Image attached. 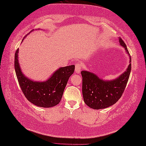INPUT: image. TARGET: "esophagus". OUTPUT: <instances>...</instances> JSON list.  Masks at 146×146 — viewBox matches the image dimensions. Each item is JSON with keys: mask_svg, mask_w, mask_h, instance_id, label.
I'll return each instance as SVG.
<instances>
[{"mask_svg": "<svg viewBox=\"0 0 146 146\" xmlns=\"http://www.w3.org/2000/svg\"><path fill=\"white\" fill-rule=\"evenodd\" d=\"M82 65L81 62H78L76 64V67H75V72L76 74H79L81 72V69Z\"/></svg>", "mask_w": 146, "mask_h": 146, "instance_id": "1", "label": "esophagus"}]
</instances>
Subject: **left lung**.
I'll list each match as a JSON object with an SVG mask.
<instances>
[{
	"label": "left lung",
	"instance_id": "1",
	"mask_svg": "<svg viewBox=\"0 0 146 146\" xmlns=\"http://www.w3.org/2000/svg\"><path fill=\"white\" fill-rule=\"evenodd\" d=\"M120 45L124 47L129 55L127 46L121 38ZM131 57L126 71L111 81H105L88 71L82 70V95L84 103L94 110L106 108L117 103L125 89L131 71Z\"/></svg>",
	"mask_w": 146,
	"mask_h": 146
}]
</instances>
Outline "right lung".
I'll return each mask as SVG.
<instances>
[{"label": "right lung", "instance_id": "1", "mask_svg": "<svg viewBox=\"0 0 146 146\" xmlns=\"http://www.w3.org/2000/svg\"><path fill=\"white\" fill-rule=\"evenodd\" d=\"M18 52L17 49L15 53L14 68L20 88L25 97L29 102L40 107L50 108L58 105L68 80L74 72L75 65L59 68L46 81H33L21 72L18 62Z\"/></svg>", "mask_w": 146, "mask_h": 146}]
</instances>
